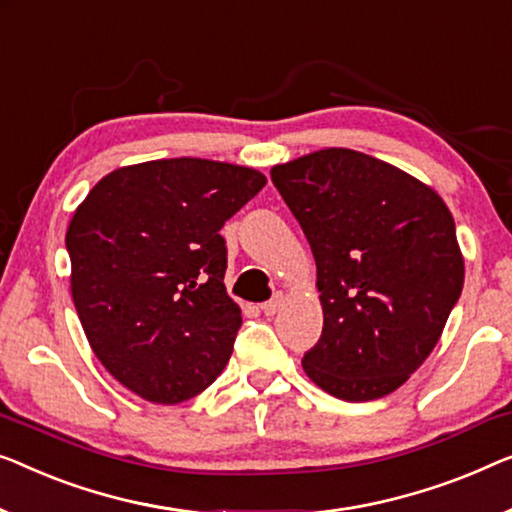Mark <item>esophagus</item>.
Returning a JSON list of instances; mask_svg holds the SVG:
<instances>
[{
  "label": "esophagus",
  "mask_w": 512,
  "mask_h": 512,
  "mask_svg": "<svg viewBox=\"0 0 512 512\" xmlns=\"http://www.w3.org/2000/svg\"><path fill=\"white\" fill-rule=\"evenodd\" d=\"M284 293H274L272 295V300H268V302H263V305H261V309H263V314L265 316H274V314H277V311H279V307L281 305H284Z\"/></svg>",
  "instance_id": "obj_1"
}]
</instances>
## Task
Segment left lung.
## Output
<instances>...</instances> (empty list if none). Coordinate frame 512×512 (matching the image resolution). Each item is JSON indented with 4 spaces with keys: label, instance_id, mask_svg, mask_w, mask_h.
I'll list each match as a JSON object with an SVG mask.
<instances>
[{
    "label": "left lung",
    "instance_id": "1",
    "mask_svg": "<svg viewBox=\"0 0 512 512\" xmlns=\"http://www.w3.org/2000/svg\"><path fill=\"white\" fill-rule=\"evenodd\" d=\"M270 175L316 261L323 335L302 369L344 402L390 395L434 351L462 293L453 214L425 182L346 147Z\"/></svg>",
    "mask_w": 512,
    "mask_h": 512
}]
</instances>
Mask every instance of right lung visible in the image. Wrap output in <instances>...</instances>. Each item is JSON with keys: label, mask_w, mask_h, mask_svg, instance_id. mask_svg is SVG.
<instances>
[{"label": "right lung", "mask_w": 512, "mask_h": 512, "mask_svg": "<svg viewBox=\"0 0 512 512\" xmlns=\"http://www.w3.org/2000/svg\"><path fill=\"white\" fill-rule=\"evenodd\" d=\"M265 182L224 161L157 159L101 177L73 212V305L96 358L138 397L180 404L224 372L242 311L219 231Z\"/></svg>", "instance_id": "1"}]
</instances>
